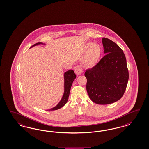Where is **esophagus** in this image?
Instances as JSON below:
<instances>
[{
  "instance_id": "esophagus-1",
  "label": "esophagus",
  "mask_w": 149,
  "mask_h": 149,
  "mask_svg": "<svg viewBox=\"0 0 149 149\" xmlns=\"http://www.w3.org/2000/svg\"><path fill=\"white\" fill-rule=\"evenodd\" d=\"M74 70V72H75V74L77 75H80L83 72V69L81 66H80V65H77L76 67H75Z\"/></svg>"
}]
</instances>
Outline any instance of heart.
<instances>
[{"mask_svg": "<svg viewBox=\"0 0 149 149\" xmlns=\"http://www.w3.org/2000/svg\"><path fill=\"white\" fill-rule=\"evenodd\" d=\"M85 49L87 50L85 64L88 67L94 66L97 62L101 54V48L99 45L88 42L85 45Z\"/></svg>", "mask_w": 149, "mask_h": 149, "instance_id": "b5f03b06", "label": "heart"}]
</instances>
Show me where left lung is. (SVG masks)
Instances as JSON below:
<instances>
[{"label": "left lung", "mask_w": 149, "mask_h": 149, "mask_svg": "<svg viewBox=\"0 0 149 149\" xmlns=\"http://www.w3.org/2000/svg\"><path fill=\"white\" fill-rule=\"evenodd\" d=\"M104 57L93 67L87 69L86 90L95 103H113L122 98L129 79L126 58L118 45L106 38H102Z\"/></svg>", "instance_id": "8db88e82"}]
</instances>
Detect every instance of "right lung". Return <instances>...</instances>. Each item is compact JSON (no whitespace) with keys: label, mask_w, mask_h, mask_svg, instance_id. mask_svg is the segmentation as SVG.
Wrapping results in <instances>:
<instances>
[{"label":"right lung","mask_w":149,"mask_h":149,"mask_svg":"<svg viewBox=\"0 0 149 149\" xmlns=\"http://www.w3.org/2000/svg\"><path fill=\"white\" fill-rule=\"evenodd\" d=\"M40 44H42V42H38L35 44L33 45L31 47V48L36 46V45H39ZM76 75L75 74V72H74L73 70H69L67 72H65L64 74V92L63 94V97L61 99V100L60 101V102L58 104H57L55 107L53 108L50 109V110H56L59 109L61 108L62 107H63V106L65 104L67 103V101H68V98L69 96V93H70V91L71 87L72 85V82L76 78Z\"/></svg>","instance_id":"add662e5"}]
</instances>
